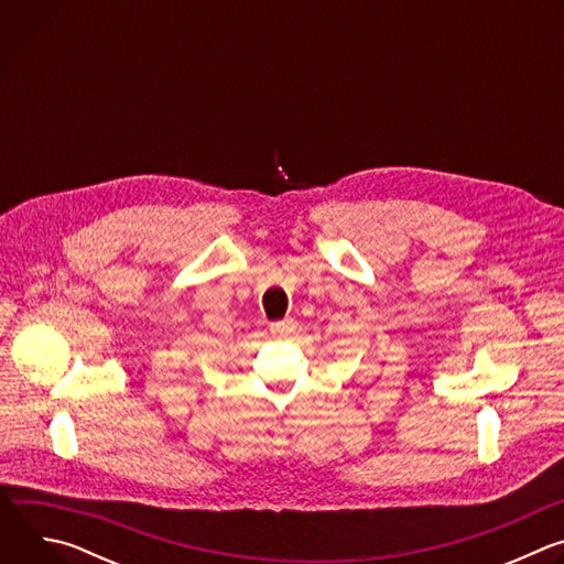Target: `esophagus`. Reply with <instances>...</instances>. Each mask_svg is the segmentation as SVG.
Returning <instances> with one entry per match:
<instances>
[{
	"label": "esophagus",
	"mask_w": 564,
	"mask_h": 564,
	"mask_svg": "<svg viewBox=\"0 0 564 564\" xmlns=\"http://www.w3.org/2000/svg\"><path fill=\"white\" fill-rule=\"evenodd\" d=\"M292 330H294V318H290V316H285V318H281V321H274V324H270V333L274 335V337H290L292 335Z\"/></svg>",
	"instance_id": "1"
}]
</instances>
